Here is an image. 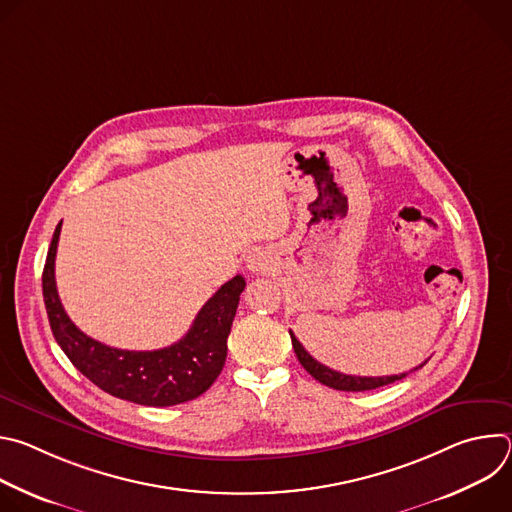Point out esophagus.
Returning a JSON list of instances; mask_svg holds the SVG:
<instances>
[{
    "label": "esophagus",
    "mask_w": 512,
    "mask_h": 512,
    "mask_svg": "<svg viewBox=\"0 0 512 512\" xmlns=\"http://www.w3.org/2000/svg\"><path fill=\"white\" fill-rule=\"evenodd\" d=\"M247 269L253 273H265L271 269V257L265 251L255 249L253 253H249L247 257Z\"/></svg>",
    "instance_id": "34e87169"
}]
</instances>
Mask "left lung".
<instances>
[{
	"label": "left lung",
	"instance_id": "left-lung-1",
	"mask_svg": "<svg viewBox=\"0 0 512 512\" xmlns=\"http://www.w3.org/2000/svg\"><path fill=\"white\" fill-rule=\"evenodd\" d=\"M291 336V346L296 350V356L300 360L302 367L322 385L336 389V391H371V389H379L385 385H391L395 381H401L403 377H407V373L403 375H391V377H354V375H342L338 371H332L328 367H324L322 362H318L314 356H310V352L300 344V340L294 336V332L289 330ZM427 362V360H425ZM423 362V364H425ZM423 364H419L417 369H421ZM415 369V371H417Z\"/></svg>",
	"mask_w": 512,
	"mask_h": 512
}]
</instances>
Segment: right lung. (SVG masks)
<instances>
[{"label": "right lung", "mask_w": 512, "mask_h": 512, "mask_svg": "<svg viewBox=\"0 0 512 512\" xmlns=\"http://www.w3.org/2000/svg\"><path fill=\"white\" fill-rule=\"evenodd\" d=\"M58 223L44 273L42 294L48 322L68 360L105 393L148 407H170L200 397L221 375L227 338L237 314L245 279L235 275L202 306L182 340L160 350H121L93 340L66 316L54 281Z\"/></svg>", "instance_id": "obj_1"}]
</instances>
